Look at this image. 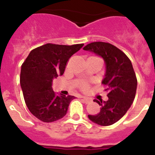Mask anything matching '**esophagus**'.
Here are the masks:
<instances>
[{
  "instance_id": "esophagus-1",
  "label": "esophagus",
  "mask_w": 155,
  "mask_h": 155,
  "mask_svg": "<svg viewBox=\"0 0 155 155\" xmlns=\"http://www.w3.org/2000/svg\"><path fill=\"white\" fill-rule=\"evenodd\" d=\"M82 100L84 101L85 103H88V102H91V99L90 98H87V97H85V96H82Z\"/></svg>"
}]
</instances>
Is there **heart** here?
Returning <instances> with one entry per match:
<instances>
[{
  "label": "heart",
  "mask_w": 155,
  "mask_h": 155,
  "mask_svg": "<svg viewBox=\"0 0 155 155\" xmlns=\"http://www.w3.org/2000/svg\"><path fill=\"white\" fill-rule=\"evenodd\" d=\"M81 87H82V88H84V89H86V88L87 87V83H85V82H83V83H82V84H81Z\"/></svg>",
  "instance_id": "b5f03b06"
}]
</instances>
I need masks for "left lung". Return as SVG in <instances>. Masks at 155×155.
I'll list each match as a JSON object with an SVG mask.
<instances>
[{
    "instance_id": "1",
    "label": "left lung",
    "mask_w": 155,
    "mask_h": 155,
    "mask_svg": "<svg viewBox=\"0 0 155 155\" xmlns=\"http://www.w3.org/2000/svg\"><path fill=\"white\" fill-rule=\"evenodd\" d=\"M99 56L104 60L105 73L102 83L106 85L108 100L94 99L101 106L97 115H88V118L100 126H110L127 113L136 95V74L130 59L123 51L113 45L94 42L83 48Z\"/></svg>"
}]
</instances>
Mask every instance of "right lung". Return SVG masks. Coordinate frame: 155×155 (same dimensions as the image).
Wrapping results in <instances>:
<instances>
[{"label":"right lung","instance_id":"right-lung-1","mask_svg":"<svg viewBox=\"0 0 155 155\" xmlns=\"http://www.w3.org/2000/svg\"><path fill=\"white\" fill-rule=\"evenodd\" d=\"M83 46L47 43L31 50L21 65L20 84L25 102L31 114L41 121L51 123L67 114L75 97L55 94L52 83L63 75L70 57Z\"/></svg>","mask_w":155,"mask_h":155}]
</instances>
